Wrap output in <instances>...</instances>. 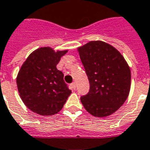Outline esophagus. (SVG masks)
<instances>
[{"instance_id":"esophagus-1","label":"esophagus","mask_w":150,"mask_h":150,"mask_svg":"<svg viewBox=\"0 0 150 150\" xmlns=\"http://www.w3.org/2000/svg\"><path fill=\"white\" fill-rule=\"evenodd\" d=\"M70 86H71V88L74 89V90H75L76 89V83L75 82H73V83L70 84Z\"/></svg>"}]
</instances>
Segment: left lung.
Here are the masks:
<instances>
[{
  "instance_id": "left-lung-1",
  "label": "left lung",
  "mask_w": 150,
  "mask_h": 150,
  "mask_svg": "<svg viewBox=\"0 0 150 150\" xmlns=\"http://www.w3.org/2000/svg\"><path fill=\"white\" fill-rule=\"evenodd\" d=\"M90 88L81 97L83 107L95 117L112 114L127 99L131 71L116 48L103 41H91L78 49Z\"/></svg>"
}]
</instances>
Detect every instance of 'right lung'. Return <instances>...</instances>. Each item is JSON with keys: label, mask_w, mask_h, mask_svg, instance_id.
<instances>
[{"label": "right lung", "mask_w": 150, "mask_h": 150, "mask_svg": "<svg viewBox=\"0 0 150 150\" xmlns=\"http://www.w3.org/2000/svg\"><path fill=\"white\" fill-rule=\"evenodd\" d=\"M67 51L40 47L31 53L18 72L16 83L20 98L31 111L50 116L62 110L72 93L56 66Z\"/></svg>", "instance_id": "obj_1"}]
</instances>
